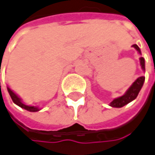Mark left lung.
<instances>
[{"instance_id": "1", "label": "left lung", "mask_w": 155, "mask_h": 155, "mask_svg": "<svg viewBox=\"0 0 155 155\" xmlns=\"http://www.w3.org/2000/svg\"><path fill=\"white\" fill-rule=\"evenodd\" d=\"M137 51H138L140 54V47L137 45H132ZM140 66L142 68L143 71H145V61H144V58H140ZM145 81V77L144 76H141V77H139L138 79H137L133 84L132 85L128 88V90L126 92V94L123 95L122 97H119L117 98H114V100L111 101L110 103V106L114 107V108H121L124 105L128 104L129 102H131L132 100H134L137 97H138L140 89L143 85V83Z\"/></svg>"}]
</instances>
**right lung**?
<instances>
[{
  "label": "right lung",
  "instance_id": "add662e5",
  "mask_svg": "<svg viewBox=\"0 0 155 155\" xmlns=\"http://www.w3.org/2000/svg\"><path fill=\"white\" fill-rule=\"evenodd\" d=\"M7 90H8V93H9V95H10L12 100H13V102H14L15 104H16L17 106H19V107H21L22 109H25V110H28V111H32V112L40 110V109H39L38 107H35V106H28V105L24 104V103L22 102V101H21V98L17 97V95H15L9 87H7Z\"/></svg>",
  "mask_w": 155,
  "mask_h": 155
}]
</instances>
